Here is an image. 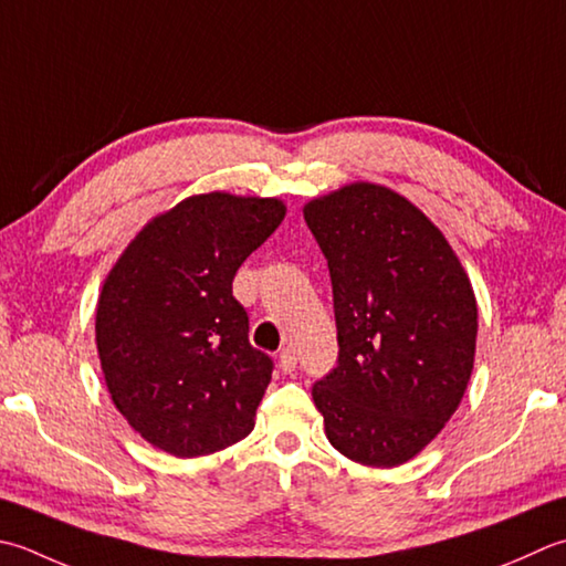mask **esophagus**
<instances>
[{
    "label": "esophagus",
    "mask_w": 566,
    "mask_h": 566,
    "mask_svg": "<svg viewBox=\"0 0 566 566\" xmlns=\"http://www.w3.org/2000/svg\"><path fill=\"white\" fill-rule=\"evenodd\" d=\"M276 365H280V370L286 375V373H292L294 368H296V356H294V350H290V348H284L282 353H280V360H276Z\"/></svg>",
    "instance_id": "obj_1"
}]
</instances>
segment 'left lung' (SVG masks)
<instances>
[{"label":"left lung","mask_w":566,"mask_h":566,"mask_svg":"<svg viewBox=\"0 0 566 566\" xmlns=\"http://www.w3.org/2000/svg\"><path fill=\"white\" fill-rule=\"evenodd\" d=\"M334 286L338 365L314 385L343 457L395 469L431 444L473 373L479 306L431 220L382 184L353 181L304 203Z\"/></svg>","instance_id":"1"}]
</instances>
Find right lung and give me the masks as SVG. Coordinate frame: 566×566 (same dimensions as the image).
Segmentation results:
<instances>
[{"instance_id":"right-lung-1","label":"right lung","mask_w":566,"mask_h":566,"mask_svg":"<svg viewBox=\"0 0 566 566\" xmlns=\"http://www.w3.org/2000/svg\"><path fill=\"white\" fill-rule=\"evenodd\" d=\"M286 216L282 198L210 191L154 216L107 272L95 343L107 392L137 434L196 459L245 439L272 380L232 276Z\"/></svg>"}]
</instances>
